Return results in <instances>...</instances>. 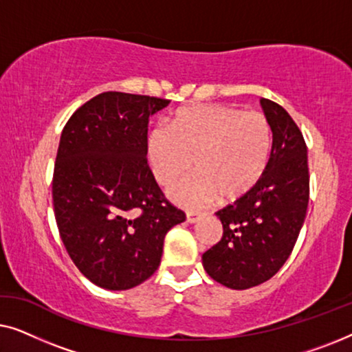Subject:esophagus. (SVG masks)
I'll return each instance as SVG.
<instances>
[{"label":"esophagus","instance_id":"1","mask_svg":"<svg viewBox=\"0 0 352 352\" xmlns=\"http://www.w3.org/2000/svg\"><path fill=\"white\" fill-rule=\"evenodd\" d=\"M199 219H200V216L197 214V213H187L186 214V223H189V224H194Z\"/></svg>","mask_w":352,"mask_h":352}]
</instances>
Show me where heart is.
<instances>
[{"mask_svg": "<svg viewBox=\"0 0 352 352\" xmlns=\"http://www.w3.org/2000/svg\"><path fill=\"white\" fill-rule=\"evenodd\" d=\"M271 151L267 118L224 104L182 107L170 128H153L146 139L148 171L160 186H170L194 166L197 175L168 190L173 201L190 210L247 197L263 179Z\"/></svg>", "mask_w": 352, "mask_h": 352, "instance_id": "obj_1", "label": "heart"}]
</instances>
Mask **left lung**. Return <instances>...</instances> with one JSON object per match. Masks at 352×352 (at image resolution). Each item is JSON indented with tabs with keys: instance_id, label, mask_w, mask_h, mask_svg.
I'll return each mask as SVG.
<instances>
[{
	"instance_id": "1",
	"label": "left lung",
	"mask_w": 352,
	"mask_h": 352,
	"mask_svg": "<svg viewBox=\"0 0 352 352\" xmlns=\"http://www.w3.org/2000/svg\"><path fill=\"white\" fill-rule=\"evenodd\" d=\"M272 131L267 170L242 200L219 210L223 239L204 253L213 280L247 290L276 276L290 256L309 201L307 147L300 128L280 105L261 99Z\"/></svg>"
}]
</instances>
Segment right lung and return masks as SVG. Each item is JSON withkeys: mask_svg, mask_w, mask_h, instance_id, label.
Listing matches in <instances>:
<instances>
[{"mask_svg": "<svg viewBox=\"0 0 352 352\" xmlns=\"http://www.w3.org/2000/svg\"><path fill=\"white\" fill-rule=\"evenodd\" d=\"M170 100L109 91L76 110L60 134L52 204L64 247L83 276L129 290L162 261L163 240L186 214L148 171V118Z\"/></svg>", "mask_w": 352, "mask_h": 352, "instance_id": "add662e5", "label": "right lung"}]
</instances>
